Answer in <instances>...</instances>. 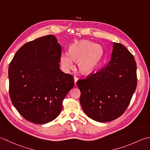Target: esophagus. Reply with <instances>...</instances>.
Returning <instances> with one entry per match:
<instances>
[{
    "label": "esophagus",
    "instance_id": "34e87169",
    "mask_svg": "<svg viewBox=\"0 0 150 150\" xmlns=\"http://www.w3.org/2000/svg\"><path fill=\"white\" fill-rule=\"evenodd\" d=\"M74 83H75V85H76V82H77L78 78V77H76V76H74Z\"/></svg>",
    "mask_w": 150,
    "mask_h": 150
}]
</instances>
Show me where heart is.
Here are the masks:
<instances>
[{
    "label": "heart",
    "mask_w": 150,
    "mask_h": 150,
    "mask_svg": "<svg viewBox=\"0 0 150 150\" xmlns=\"http://www.w3.org/2000/svg\"><path fill=\"white\" fill-rule=\"evenodd\" d=\"M103 55L104 50L102 46L87 40H81L72 45L69 53H62L60 61L65 70L73 68L74 62H79L78 67L81 72L89 74L99 66Z\"/></svg>",
    "instance_id": "b5f03b06"
}]
</instances>
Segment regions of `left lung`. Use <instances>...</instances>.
Segmentation results:
<instances>
[{"instance_id":"left-lung-1","label":"left lung","mask_w":150,"mask_h":150,"mask_svg":"<svg viewBox=\"0 0 150 150\" xmlns=\"http://www.w3.org/2000/svg\"><path fill=\"white\" fill-rule=\"evenodd\" d=\"M112 48L108 65L77 81L82 109L100 122L115 120L124 113L137 84L135 57L121 43L113 42Z\"/></svg>"}]
</instances>
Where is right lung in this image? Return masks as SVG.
<instances>
[{
  "instance_id": "add662e5",
  "label": "right lung",
  "mask_w": 150,
  "mask_h": 150,
  "mask_svg": "<svg viewBox=\"0 0 150 150\" xmlns=\"http://www.w3.org/2000/svg\"><path fill=\"white\" fill-rule=\"evenodd\" d=\"M62 47L48 35L21 47L9 65V93L23 117L34 124L54 120L74 85L73 76L59 69Z\"/></svg>"
}]
</instances>
